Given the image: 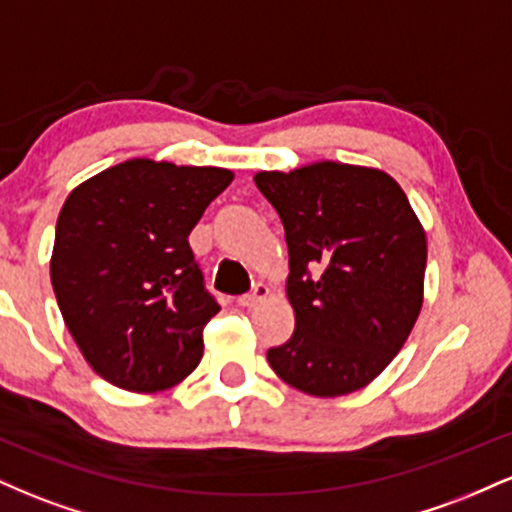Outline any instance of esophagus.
<instances>
[{
    "label": "esophagus",
    "instance_id": "34e87169",
    "mask_svg": "<svg viewBox=\"0 0 512 512\" xmlns=\"http://www.w3.org/2000/svg\"><path fill=\"white\" fill-rule=\"evenodd\" d=\"M267 296H269V286L267 284H255L252 293H245V296L238 298V305H243V308H255V305H260Z\"/></svg>",
    "mask_w": 512,
    "mask_h": 512
}]
</instances>
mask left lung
<instances>
[{
  "mask_svg": "<svg viewBox=\"0 0 512 512\" xmlns=\"http://www.w3.org/2000/svg\"><path fill=\"white\" fill-rule=\"evenodd\" d=\"M284 223L296 330L267 351L286 385L342 397L399 354L424 305L426 231L380 168L317 161L255 173Z\"/></svg>",
  "mask_w": 512,
  "mask_h": 512,
  "instance_id": "1",
  "label": "left lung"
}]
</instances>
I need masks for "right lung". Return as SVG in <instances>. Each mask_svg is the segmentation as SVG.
I'll use <instances>...</instances> for the list:
<instances>
[{"mask_svg":"<svg viewBox=\"0 0 512 512\" xmlns=\"http://www.w3.org/2000/svg\"><path fill=\"white\" fill-rule=\"evenodd\" d=\"M233 170L129 158L69 192L50 279L64 325L103 380L129 392L178 385L204 354L219 303L187 236Z\"/></svg>","mask_w":512,"mask_h":512,"instance_id":"1","label":"right lung"}]
</instances>
